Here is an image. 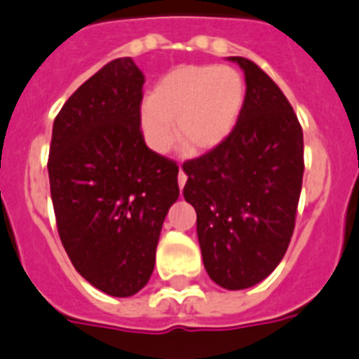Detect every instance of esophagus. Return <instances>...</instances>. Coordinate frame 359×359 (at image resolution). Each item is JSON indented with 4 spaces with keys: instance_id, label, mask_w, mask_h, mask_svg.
Segmentation results:
<instances>
[{
    "instance_id": "obj_1",
    "label": "esophagus",
    "mask_w": 359,
    "mask_h": 359,
    "mask_svg": "<svg viewBox=\"0 0 359 359\" xmlns=\"http://www.w3.org/2000/svg\"><path fill=\"white\" fill-rule=\"evenodd\" d=\"M186 180H188V175L184 173L182 170H179V188L182 189L184 188V184H186Z\"/></svg>"
}]
</instances>
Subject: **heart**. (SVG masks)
I'll list each match as a JSON object with an SVG mask.
<instances>
[{
	"label": "heart",
	"instance_id": "1",
	"mask_svg": "<svg viewBox=\"0 0 359 359\" xmlns=\"http://www.w3.org/2000/svg\"><path fill=\"white\" fill-rule=\"evenodd\" d=\"M245 99V81L231 67H182L162 77L142 108V132L157 154L177 139L191 154H205L233 132Z\"/></svg>",
	"mask_w": 359,
	"mask_h": 359
}]
</instances>
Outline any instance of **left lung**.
Returning a JSON list of instances; mask_svg holds the SVG:
<instances>
[{"label": "left lung", "mask_w": 359, "mask_h": 359, "mask_svg": "<svg viewBox=\"0 0 359 359\" xmlns=\"http://www.w3.org/2000/svg\"><path fill=\"white\" fill-rule=\"evenodd\" d=\"M245 74V99L233 132L186 161L184 198L197 211L210 278L238 291L269 276L294 231L304 179V132L278 85L257 63L229 57Z\"/></svg>", "instance_id": "obj_1"}]
</instances>
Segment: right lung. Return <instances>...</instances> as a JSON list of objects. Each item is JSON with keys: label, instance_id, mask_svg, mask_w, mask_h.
I'll return each instance as SVG.
<instances>
[{"label": "right lung", "instance_id": "obj_1", "mask_svg": "<svg viewBox=\"0 0 359 359\" xmlns=\"http://www.w3.org/2000/svg\"><path fill=\"white\" fill-rule=\"evenodd\" d=\"M144 76L110 61L59 110L48 155L59 238L77 273L106 294H135L155 267L158 235L179 198V166L141 130Z\"/></svg>", "mask_w": 359, "mask_h": 359}]
</instances>
